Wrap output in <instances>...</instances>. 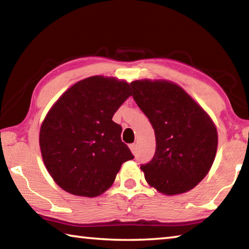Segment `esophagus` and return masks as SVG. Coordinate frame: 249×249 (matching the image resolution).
<instances>
[{
  "label": "esophagus",
  "mask_w": 249,
  "mask_h": 249,
  "mask_svg": "<svg viewBox=\"0 0 249 249\" xmlns=\"http://www.w3.org/2000/svg\"><path fill=\"white\" fill-rule=\"evenodd\" d=\"M129 148H130V151H132L133 154H136V150H137V145L136 144H130Z\"/></svg>",
  "instance_id": "1"
}]
</instances>
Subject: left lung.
<instances>
[{"label": "left lung", "instance_id": "obj_1", "mask_svg": "<svg viewBox=\"0 0 249 249\" xmlns=\"http://www.w3.org/2000/svg\"><path fill=\"white\" fill-rule=\"evenodd\" d=\"M130 86L135 102L155 129V156L141 166L147 183L166 196L190 191L208 175L215 159V124L175 82L142 79Z\"/></svg>", "mask_w": 249, "mask_h": 249}]
</instances>
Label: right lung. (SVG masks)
I'll list each match as a JSON object with an SVG mask.
<instances>
[{
	"label": "right lung",
	"mask_w": 249,
	"mask_h": 249,
	"mask_svg": "<svg viewBox=\"0 0 249 249\" xmlns=\"http://www.w3.org/2000/svg\"><path fill=\"white\" fill-rule=\"evenodd\" d=\"M129 95L125 80L93 75L74 83L49 109L39 130L41 157L65 191L101 196L122 163L134 158L121 140V125L112 121Z\"/></svg>",
	"instance_id": "add662e5"
}]
</instances>
